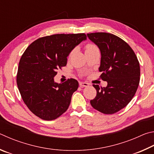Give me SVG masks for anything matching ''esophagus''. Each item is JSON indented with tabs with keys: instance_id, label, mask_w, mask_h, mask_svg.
I'll return each mask as SVG.
<instances>
[{
	"instance_id": "obj_1",
	"label": "esophagus",
	"mask_w": 154,
	"mask_h": 154,
	"mask_svg": "<svg viewBox=\"0 0 154 154\" xmlns=\"http://www.w3.org/2000/svg\"><path fill=\"white\" fill-rule=\"evenodd\" d=\"M79 85L80 86V87H82V88H83V87H88V86H89V84H88V83H87V82H79Z\"/></svg>"
}]
</instances>
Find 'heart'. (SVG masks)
<instances>
[{"label": "heart", "mask_w": 154, "mask_h": 154, "mask_svg": "<svg viewBox=\"0 0 154 154\" xmlns=\"http://www.w3.org/2000/svg\"><path fill=\"white\" fill-rule=\"evenodd\" d=\"M95 49H97V48L95 45H94L93 44H88L85 47V52H88V51H93Z\"/></svg>", "instance_id": "b5f03b06"}]
</instances>
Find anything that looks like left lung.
<instances>
[{
  "label": "left lung",
  "instance_id": "8db88e82",
  "mask_svg": "<svg viewBox=\"0 0 154 154\" xmlns=\"http://www.w3.org/2000/svg\"><path fill=\"white\" fill-rule=\"evenodd\" d=\"M101 52L99 72L107 81L106 87L93 85L97 90L91 100L93 108L106 114L120 111L128 104L135 94L140 80V66L133 50L125 41L106 32L87 34Z\"/></svg>",
  "mask_w": 154,
  "mask_h": 154
}]
</instances>
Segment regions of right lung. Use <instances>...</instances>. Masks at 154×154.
<instances>
[{"instance_id": "obj_1", "label": "right lung", "mask_w": 154, "mask_h": 154, "mask_svg": "<svg viewBox=\"0 0 154 154\" xmlns=\"http://www.w3.org/2000/svg\"><path fill=\"white\" fill-rule=\"evenodd\" d=\"M87 40L85 34H60L37 39L21 56L17 75V87L29 109L45 120L59 118L68 109L79 82L54 80L57 70L66 66L74 48Z\"/></svg>"}]
</instances>
